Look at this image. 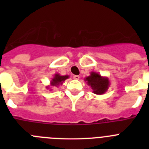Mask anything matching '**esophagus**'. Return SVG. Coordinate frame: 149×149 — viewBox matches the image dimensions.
<instances>
[{"label": "esophagus", "mask_w": 149, "mask_h": 149, "mask_svg": "<svg viewBox=\"0 0 149 149\" xmlns=\"http://www.w3.org/2000/svg\"><path fill=\"white\" fill-rule=\"evenodd\" d=\"M73 78L74 79V80H79V79H80V76H79V75H74Z\"/></svg>", "instance_id": "1"}]
</instances>
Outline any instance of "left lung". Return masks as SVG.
<instances>
[{
    "label": "left lung",
    "mask_w": 149,
    "mask_h": 149,
    "mask_svg": "<svg viewBox=\"0 0 149 149\" xmlns=\"http://www.w3.org/2000/svg\"><path fill=\"white\" fill-rule=\"evenodd\" d=\"M84 81L92 88L93 93L99 95L104 94L110 85L108 77H103L95 72H91L90 75L84 78Z\"/></svg>",
    "instance_id": "1"
}]
</instances>
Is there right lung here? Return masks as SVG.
<instances>
[{"label":"right lung","mask_w":149,"mask_h":149,"mask_svg":"<svg viewBox=\"0 0 149 149\" xmlns=\"http://www.w3.org/2000/svg\"><path fill=\"white\" fill-rule=\"evenodd\" d=\"M69 77L68 75H60V74L56 73L54 75L53 78L51 79V82H50L49 86H47L46 88L47 89H49L50 86H56V87H58L60 85H62L63 83Z\"/></svg>","instance_id":"add662e5"}]
</instances>
